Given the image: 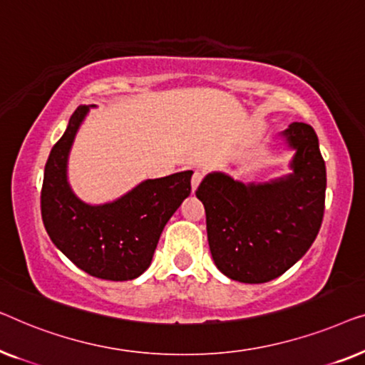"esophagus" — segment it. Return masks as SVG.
Returning <instances> with one entry per match:
<instances>
[{"instance_id": "34e87169", "label": "esophagus", "mask_w": 365, "mask_h": 365, "mask_svg": "<svg viewBox=\"0 0 365 365\" xmlns=\"http://www.w3.org/2000/svg\"><path fill=\"white\" fill-rule=\"evenodd\" d=\"M202 180H203V172H200V170H195L193 177H192V190H193V192H195V190L198 188V185L202 183Z\"/></svg>"}]
</instances>
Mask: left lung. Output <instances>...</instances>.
<instances>
[{
    "label": "left lung",
    "instance_id": "left-lung-1",
    "mask_svg": "<svg viewBox=\"0 0 365 365\" xmlns=\"http://www.w3.org/2000/svg\"><path fill=\"white\" fill-rule=\"evenodd\" d=\"M281 137L296 150L289 175L243 183L215 172L197 190L215 264L240 283H268L289 269L314 243L324 217L326 163L314 129L292 122Z\"/></svg>",
    "mask_w": 365,
    "mask_h": 365
}]
</instances>
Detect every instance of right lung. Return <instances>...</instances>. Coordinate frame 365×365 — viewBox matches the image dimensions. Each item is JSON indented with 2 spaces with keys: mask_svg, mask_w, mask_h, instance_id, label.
Listing matches in <instances>:
<instances>
[{
  "mask_svg": "<svg viewBox=\"0 0 365 365\" xmlns=\"http://www.w3.org/2000/svg\"><path fill=\"white\" fill-rule=\"evenodd\" d=\"M87 110L76 109L49 153L41 215L51 241L78 268L101 279L129 281L150 266L163 227L192 192L193 172L145 180L115 202L84 203L68 183V157Z\"/></svg>",
  "mask_w": 365,
  "mask_h": 365,
  "instance_id": "1",
  "label": "right lung"
}]
</instances>
